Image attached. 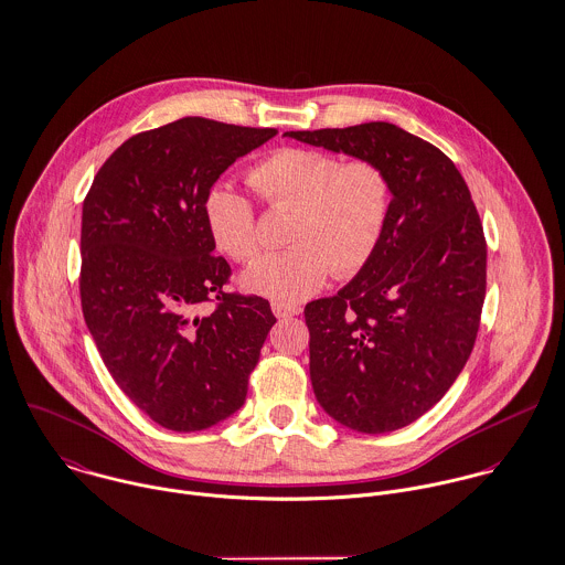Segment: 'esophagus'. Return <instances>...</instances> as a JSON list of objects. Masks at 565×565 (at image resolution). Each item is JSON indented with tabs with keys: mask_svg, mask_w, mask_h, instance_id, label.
<instances>
[{
	"mask_svg": "<svg viewBox=\"0 0 565 565\" xmlns=\"http://www.w3.org/2000/svg\"><path fill=\"white\" fill-rule=\"evenodd\" d=\"M271 311L276 318H291L298 316L302 309L296 305H282V302H271Z\"/></svg>",
	"mask_w": 565,
	"mask_h": 565,
	"instance_id": "obj_1",
	"label": "esophagus"
}]
</instances>
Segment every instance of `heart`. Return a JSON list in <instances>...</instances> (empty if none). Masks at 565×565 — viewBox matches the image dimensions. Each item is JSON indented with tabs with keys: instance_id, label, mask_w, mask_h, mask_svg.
I'll use <instances>...</instances> for the list:
<instances>
[{
	"instance_id": "1",
	"label": "heart",
	"mask_w": 565,
	"mask_h": 565,
	"mask_svg": "<svg viewBox=\"0 0 565 565\" xmlns=\"http://www.w3.org/2000/svg\"><path fill=\"white\" fill-rule=\"evenodd\" d=\"M260 201L291 212V247L254 260L241 282L247 291L282 305L316 294L329 274L351 278L375 256L392 214L390 173L373 160L344 162L316 149H280L249 171ZM203 216L216 247L234 260L260 249L252 201L227 184L207 190Z\"/></svg>"
}]
</instances>
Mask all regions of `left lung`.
<instances>
[{"mask_svg":"<svg viewBox=\"0 0 565 565\" xmlns=\"http://www.w3.org/2000/svg\"><path fill=\"white\" fill-rule=\"evenodd\" d=\"M285 136L379 162L392 214L371 263L305 307L318 403L349 429H401L434 407L465 369L487 294V241L460 171L390 122Z\"/></svg>","mask_w":565,"mask_h":565,"instance_id":"left-lung-1","label":"left lung"}]
</instances>
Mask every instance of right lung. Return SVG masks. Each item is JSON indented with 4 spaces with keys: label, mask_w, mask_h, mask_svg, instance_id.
Here are the masks:
<instances>
[{
    "label": "right lung",
    "mask_w": 565,
    "mask_h": 565,
    "mask_svg": "<svg viewBox=\"0 0 565 565\" xmlns=\"http://www.w3.org/2000/svg\"><path fill=\"white\" fill-rule=\"evenodd\" d=\"M276 129L182 118L129 138L83 201L81 305L120 390L158 425L207 429L232 416L276 318L258 296L225 294L203 201ZM203 301L215 309L196 317Z\"/></svg>",
    "instance_id": "1"
}]
</instances>
